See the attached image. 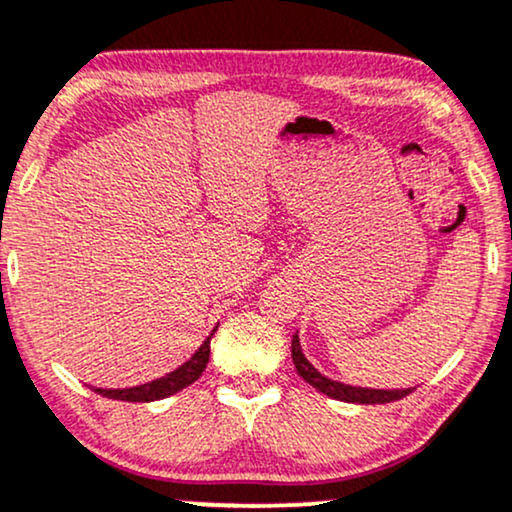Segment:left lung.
<instances>
[{
    "label": "left lung",
    "instance_id": "left-lung-1",
    "mask_svg": "<svg viewBox=\"0 0 512 512\" xmlns=\"http://www.w3.org/2000/svg\"><path fill=\"white\" fill-rule=\"evenodd\" d=\"M290 352H293V364L297 368V375H300L304 383H309L314 390H319L321 394H326V397L331 399L349 401V404H390V401L404 399L406 394L413 392V387H406V390H371V387H354L326 378V375L316 371V368L307 361V357H304L297 335H293V349H290Z\"/></svg>",
    "mask_w": 512,
    "mask_h": 512
}]
</instances>
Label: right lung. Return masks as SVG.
<instances>
[{"instance_id":"right-lung-1","label":"right lung","mask_w":512,"mask_h":512,"mask_svg":"<svg viewBox=\"0 0 512 512\" xmlns=\"http://www.w3.org/2000/svg\"><path fill=\"white\" fill-rule=\"evenodd\" d=\"M212 333H210V338L198 347V352L193 354L186 364H181L177 371L167 373L158 380H151V383H146V385L125 387V390H103V387H94V392L101 394V397L120 399V401H158V399L170 397V394H177L179 390H184V387L196 383L200 375H203L205 366H208V361H210Z\"/></svg>"}]
</instances>
